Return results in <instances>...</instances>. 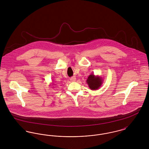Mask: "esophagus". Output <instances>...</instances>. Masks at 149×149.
<instances>
[{
    "mask_svg": "<svg viewBox=\"0 0 149 149\" xmlns=\"http://www.w3.org/2000/svg\"><path fill=\"white\" fill-rule=\"evenodd\" d=\"M70 80L72 82H74L76 81V78L75 77H72V78H70Z\"/></svg>",
    "mask_w": 149,
    "mask_h": 149,
    "instance_id": "34e87169",
    "label": "esophagus"
}]
</instances>
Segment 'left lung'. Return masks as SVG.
<instances>
[{
  "instance_id": "1",
  "label": "left lung",
  "mask_w": 149,
  "mask_h": 149,
  "mask_svg": "<svg viewBox=\"0 0 149 149\" xmlns=\"http://www.w3.org/2000/svg\"><path fill=\"white\" fill-rule=\"evenodd\" d=\"M103 82V79L98 75L91 74L86 80V83L91 90L96 91L102 86Z\"/></svg>"
}]
</instances>
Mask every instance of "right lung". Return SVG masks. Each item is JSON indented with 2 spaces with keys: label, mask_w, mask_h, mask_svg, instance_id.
<instances>
[{
  "label": "right lung",
  "mask_w": 149,
  "mask_h": 149,
  "mask_svg": "<svg viewBox=\"0 0 149 149\" xmlns=\"http://www.w3.org/2000/svg\"><path fill=\"white\" fill-rule=\"evenodd\" d=\"M52 84H53V83H52ZM53 85H54V84H53Z\"/></svg>",
  "instance_id": "right-lung-1"
}]
</instances>
